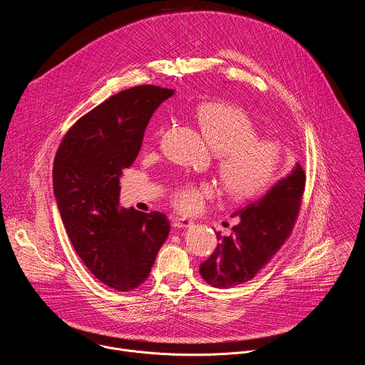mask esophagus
Instances as JSON below:
<instances>
[{
	"label": "esophagus",
	"mask_w": 365,
	"mask_h": 365,
	"mask_svg": "<svg viewBox=\"0 0 365 365\" xmlns=\"http://www.w3.org/2000/svg\"><path fill=\"white\" fill-rule=\"evenodd\" d=\"M172 225L175 228H189L193 225V222L186 218H175V220H172Z\"/></svg>",
	"instance_id": "obj_1"
}]
</instances>
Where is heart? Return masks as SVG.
<instances>
[{"instance_id": "heart-1", "label": "heart", "mask_w": 365, "mask_h": 365, "mask_svg": "<svg viewBox=\"0 0 365 365\" xmlns=\"http://www.w3.org/2000/svg\"><path fill=\"white\" fill-rule=\"evenodd\" d=\"M200 131L217 153V172L225 192L238 200L251 199L276 179L283 147L270 137L257 135L254 120L240 107L225 102H207L197 108ZM163 134V128L158 135ZM215 195L211 183H185L172 195L176 210L193 214Z\"/></svg>"}]
</instances>
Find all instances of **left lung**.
I'll return each mask as SVG.
<instances>
[{
	"label": "left lung",
	"mask_w": 365,
	"mask_h": 365,
	"mask_svg": "<svg viewBox=\"0 0 365 365\" xmlns=\"http://www.w3.org/2000/svg\"><path fill=\"white\" fill-rule=\"evenodd\" d=\"M306 175L299 163L262 197L237 210L238 224L228 237H218L211 257L200 264L206 283L218 289L242 284L255 277L290 237L299 217Z\"/></svg>",
	"instance_id": "obj_1"
}]
</instances>
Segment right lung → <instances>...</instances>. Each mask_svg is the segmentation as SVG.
I'll return each instance as SVG.
<instances>
[{"instance_id": "1", "label": "right lung", "mask_w": 365, "mask_h": 365, "mask_svg": "<svg viewBox=\"0 0 365 365\" xmlns=\"http://www.w3.org/2000/svg\"><path fill=\"white\" fill-rule=\"evenodd\" d=\"M172 95L140 85L110 96L69 128L55 155L53 190L69 240L88 270L120 292L147 280L170 231L162 212L120 206V178L153 113Z\"/></svg>"}]
</instances>
